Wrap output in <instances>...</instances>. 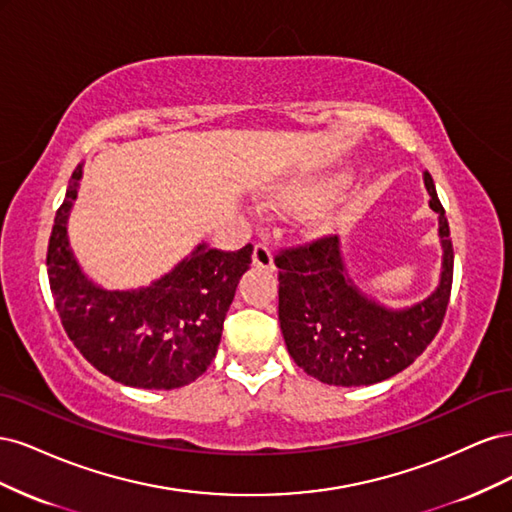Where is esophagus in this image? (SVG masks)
I'll list each match as a JSON object with an SVG mask.
<instances>
[{
  "label": "esophagus",
  "mask_w": 512,
  "mask_h": 512,
  "mask_svg": "<svg viewBox=\"0 0 512 512\" xmlns=\"http://www.w3.org/2000/svg\"><path fill=\"white\" fill-rule=\"evenodd\" d=\"M254 265L260 269H275L273 265V254H271V247L267 243H256L254 245Z\"/></svg>",
  "instance_id": "obj_1"
}]
</instances>
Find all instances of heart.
<instances>
[{"label": "heart", "instance_id": "heart-1", "mask_svg": "<svg viewBox=\"0 0 512 512\" xmlns=\"http://www.w3.org/2000/svg\"><path fill=\"white\" fill-rule=\"evenodd\" d=\"M316 192H318V188L314 183L299 181V183L286 185V188H282L275 194V198L280 200V203H305V200L312 198Z\"/></svg>", "mask_w": 512, "mask_h": 512}]
</instances>
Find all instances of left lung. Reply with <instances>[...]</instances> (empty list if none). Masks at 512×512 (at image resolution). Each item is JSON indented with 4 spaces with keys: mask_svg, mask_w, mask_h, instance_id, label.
<instances>
[{
    "mask_svg": "<svg viewBox=\"0 0 512 512\" xmlns=\"http://www.w3.org/2000/svg\"><path fill=\"white\" fill-rule=\"evenodd\" d=\"M425 185L429 207L440 215L442 280L431 297L404 312H389L356 290L344 273L337 237L324 235L275 254L280 327L307 376L335 386L382 382L412 365L438 335L451 299L455 252L429 173Z\"/></svg>",
    "mask_w": 512,
    "mask_h": 512,
    "instance_id": "1",
    "label": "left lung"
}]
</instances>
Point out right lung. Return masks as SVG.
Here are the masks:
<instances>
[{
	"instance_id": "1",
	"label": "right lung",
	"mask_w": 512,
	"mask_h": 512,
	"mask_svg": "<svg viewBox=\"0 0 512 512\" xmlns=\"http://www.w3.org/2000/svg\"><path fill=\"white\" fill-rule=\"evenodd\" d=\"M83 170H74L46 252L61 324L104 376L136 389H179L203 376L220 346L228 307L254 245L237 252L198 245L173 273L149 288L108 292L81 273L68 245L66 220Z\"/></svg>"
}]
</instances>
